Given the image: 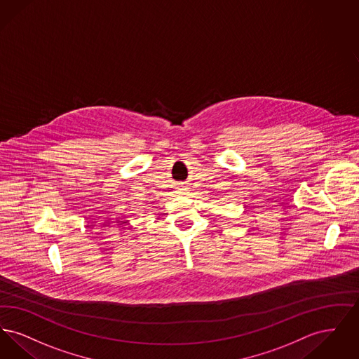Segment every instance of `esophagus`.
Instances as JSON below:
<instances>
[{
	"instance_id": "obj_1",
	"label": "esophagus",
	"mask_w": 359,
	"mask_h": 359,
	"mask_svg": "<svg viewBox=\"0 0 359 359\" xmlns=\"http://www.w3.org/2000/svg\"><path fill=\"white\" fill-rule=\"evenodd\" d=\"M182 189V192H186V188H180Z\"/></svg>"
}]
</instances>
